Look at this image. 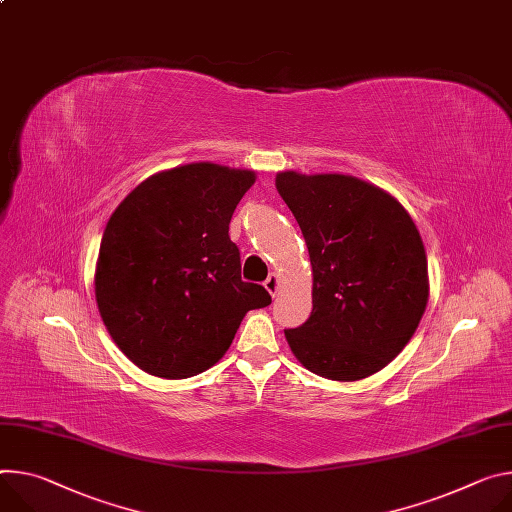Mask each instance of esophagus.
<instances>
[{
	"mask_svg": "<svg viewBox=\"0 0 512 512\" xmlns=\"http://www.w3.org/2000/svg\"><path fill=\"white\" fill-rule=\"evenodd\" d=\"M263 286L271 296H277V290H280V277H277L275 273H269V277L263 282Z\"/></svg>",
	"mask_w": 512,
	"mask_h": 512,
	"instance_id": "1",
	"label": "esophagus"
}]
</instances>
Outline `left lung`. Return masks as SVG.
Instances as JSON below:
<instances>
[{
	"label": "left lung",
	"instance_id": "8db88e82",
	"mask_svg": "<svg viewBox=\"0 0 512 512\" xmlns=\"http://www.w3.org/2000/svg\"><path fill=\"white\" fill-rule=\"evenodd\" d=\"M312 263V312L286 339L312 374L355 382L410 341L429 300L427 253L404 206L353 175L282 171Z\"/></svg>",
	"mask_w": 512,
	"mask_h": 512
}]
</instances>
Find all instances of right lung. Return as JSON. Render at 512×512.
Listing matches in <instances>:
<instances>
[{"mask_svg":"<svg viewBox=\"0 0 512 512\" xmlns=\"http://www.w3.org/2000/svg\"><path fill=\"white\" fill-rule=\"evenodd\" d=\"M255 171L190 163L151 175L110 216L96 300L120 351L157 378L183 380L220 361L249 310L271 304L241 280L228 237Z\"/></svg>","mask_w":512,"mask_h":512,"instance_id":"right-lung-1","label":"right lung"}]
</instances>
